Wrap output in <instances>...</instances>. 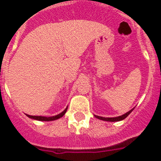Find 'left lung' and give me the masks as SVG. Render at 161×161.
<instances>
[{
    "label": "left lung",
    "mask_w": 161,
    "mask_h": 161,
    "mask_svg": "<svg viewBox=\"0 0 161 161\" xmlns=\"http://www.w3.org/2000/svg\"><path fill=\"white\" fill-rule=\"evenodd\" d=\"M133 110H134V109H132V110H130L129 112H128V113H126L125 114H123V115L119 116V117H116V118H103V117H100V116H97V115H95V117H96L97 118H98V119H100V120L108 121V122H118V121L123 120L124 118H127V117L131 113V112Z\"/></svg>",
    "instance_id": "obj_1"
}]
</instances>
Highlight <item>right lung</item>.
Instances as JSON below:
<instances>
[{
	"label": "right lung",
	"instance_id": "right-lung-1",
	"mask_svg": "<svg viewBox=\"0 0 161 161\" xmlns=\"http://www.w3.org/2000/svg\"><path fill=\"white\" fill-rule=\"evenodd\" d=\"M67 111V108L64 109V110L61 113L58 114V115L56 116H53V117H42V116H31V115H27V116L28 118H33V119H35V120H38V121H53V120H56V119H58V118H62L65 113H66Z\"/></svg>",
	"mask_w": 161,
	"mask_h": 161
}]
</instances>
